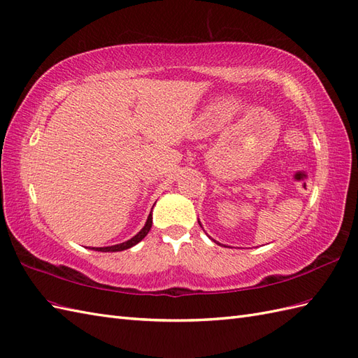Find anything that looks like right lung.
Listing matches in <instances>:
<instances>
[{
	"instance_id": "1",
	"label": "right lung",
	"mask_w": 358,
	"mask_h": 358,
	"mask_svg": "<svg viewBox=\"0 0 358 358\" xmlns=\"http://www.w3.org/2000/svg\"><path fill=\"white\" fill-rule=\"evenodd\" d=\"M150 228H152V214H149V219H147V222H145V226L144 228L139 231L134 238H130V240H127V241H124V243H120V245H115V246H108V248H94V250H100V252H120V250H124V249H129V248H132V246H135V245H138L139 241H141L147 234H149V231H150Z\"/></svg>"
}]
</instances>
